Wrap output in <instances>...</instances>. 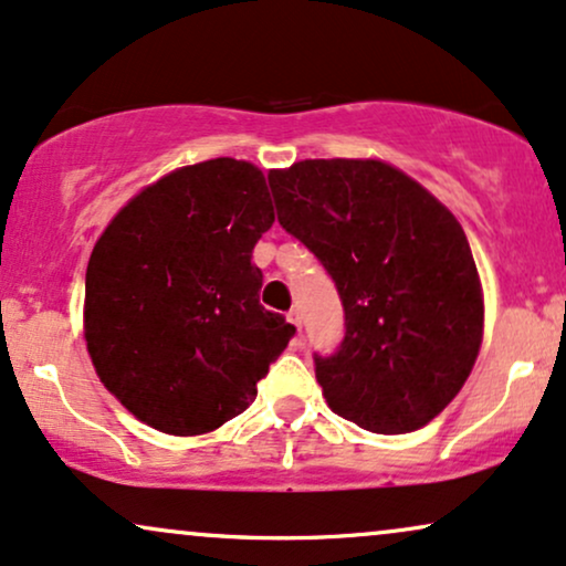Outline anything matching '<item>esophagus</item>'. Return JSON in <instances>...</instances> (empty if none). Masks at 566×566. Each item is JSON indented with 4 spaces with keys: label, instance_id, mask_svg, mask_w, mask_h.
I'll list each match as a JSON object with an SVG mask.
<instances>
[{
    "label": "esophagus",
    "instance_id": "34e87169",
    "mask_svg": "<svg viewBox=\"0 0 566 566\" xmlns=\"http://www.w3.org/2000/svg\"><path fill=\"white\" fill-rule=\"evenodd\" d=\"M285 317H289V323L294 325L296 331H298V336H302V310H298V306H294V310H291Z\"/></svg>",
    "mask_w": 566,
    "mask_h": 566
}]
</instances>
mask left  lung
<instances>
[{
	"label": "left lung",
	"mask_w": 566,
	"mask_h": 566,
	"mask_svg": "<svg viewBox=\"0 0 566 566\" xmlns=\"http://www.w3.org/2000/svg\"><path fill=\"white\" fill-rule=\"evenodd\" d=\"M277 222L323 262L344 340L315 354L327 407L380 436L441 415L475 365L483 289L457 218L380 159H304L272 170Z\"/></svg>",
	"instance_id": "obj_1"
}]
</instances>
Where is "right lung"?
<instances>
[{"instance_id": "add662e5", "label": "right lung", "mask_w": 566, "mask_h": 566, "mask_svg": "<svg viewBox=\"0 0 566 566\" xmlns=\"http://www.w3.org/2000/svg\"><path fill=\"white\" fill-rule=\"evenodd\" d=\"M262 170L218 157L130 199L91 251L83 331L130 415L201 436L256 399L296 327L260 304L254 243L272 228Z\"/></svg>"}]
</instances>
